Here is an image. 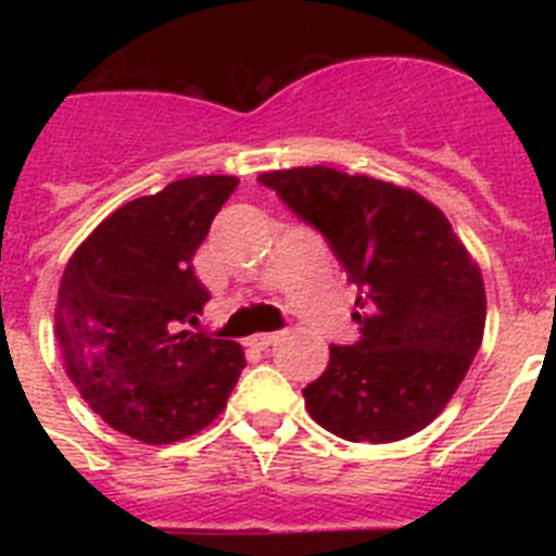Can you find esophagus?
<instances>
[{"mask_svg":"<svg viewBox=\"0 0 556 556\" xmlns=\"http://www.w3.org/2000/svg\"><path fill=\"white\" fill-rule=\"evenodd\" d=\"M278 337H281V333H278V331H269V333H255V337L250 339V342H253L255 348H269V345H273V342H278Z\"/></svg>","mask_w":556,"mask_h":556,"instance_id":"34e87169","label":"esophagus"}]
</instances>
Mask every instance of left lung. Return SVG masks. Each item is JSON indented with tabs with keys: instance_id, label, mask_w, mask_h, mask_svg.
Returning a JSON list of instances; mask_svg holds the SVG:
<instances>
[{
	"instance_id": "obj_1",
	"label": "left lung",
	"mask_w": 556,
	"mask_h": 556,
	"mask_svg": "<svg viewBox=\"0 0 556 556\" xmlns=\"http://www.w3.org/2000/svg\"><path fill=\"white\" fill-rule=\"evenodd\" d=\"M326 236L358 287L353 345H331L303 390L308 415L351 443L426 429L462 384L484 337L488 298L445 214L417 191L331 166L258 175Z\"/></svg>"
}]
</instances>
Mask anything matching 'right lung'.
Masks as SVG:
<instances>
[{
  "label": "right lung",
  "instance_id": "1",
  "mask_svg": "<svg viewBox=\"0 0 556 556\" xmlns=\"http://www.w3.org/2000/svg\"><path fill=\"white\" fill-rule=\"evenodd\" d=\"M239 180L198 175L102 219L63 269V365L111 429L147 445L198 434L225 409L242 345L186 331L211 301L191 258Z\"/></svg>",
  "mask_w": 556,
  "mask_h": 556
}]
</instances>
